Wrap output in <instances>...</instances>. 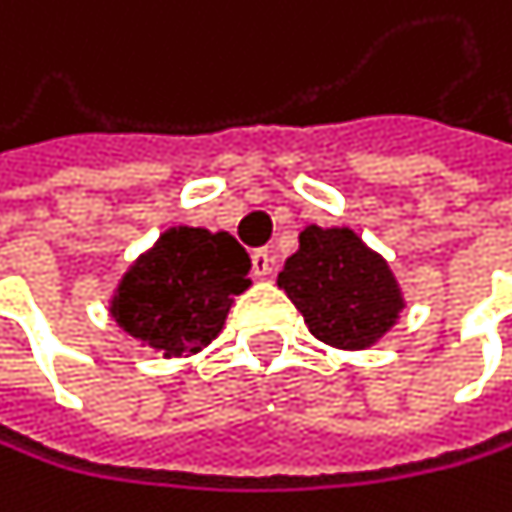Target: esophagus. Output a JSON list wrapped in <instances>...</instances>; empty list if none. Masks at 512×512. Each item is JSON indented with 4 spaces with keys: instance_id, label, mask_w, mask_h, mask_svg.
Masks as SVG:
<instances>
[{
    "instance_id": "obj_1",
    "label": "esophagus",
    "mask_w": 512,
    "mask_h": 512,
    "mask_svg": "<svg viewBox=\"0 0 512 512\" xmlns=\"http://www.w3.org/2000/svg\"><path fill=\"white\" fill-rule=\"evenodd\" d=\"M270 270H273V254L267 248H258L251 254V273L258 280H264V277H270Z\"/></svg>"
}]
</instances>
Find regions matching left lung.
<instances>
[{"instance_id":"left-lung-1","label":"left lung","mask_w":512,"mask_h":512,"mask_svg":"<svg viewBox=\"0 0 512 512\" xmlns=\"http://www.w3.org/2000/svg\"><path fill=\"white\" fill-rule=\"evenodd\" d=\"M277 286L308 330L336 349H368L400 321L403 289L390 264L349 226H305Z\"/></svg>"}]
</instances>
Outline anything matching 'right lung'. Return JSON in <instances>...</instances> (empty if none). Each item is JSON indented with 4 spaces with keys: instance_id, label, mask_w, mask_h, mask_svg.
I'll return each instance as SVG.
<instances>
[{
    "instance_id": "obj_1",
    "label": "right lung",
    "mask_w": 512,
    "mask_h": 512,
    "mask_svg": "<svg viewBox=\"0 0 512 512\" xmlns=\"http://www.w3.org/2000/svg\"><path fill=\"white\" fill-rule=\"evenodd\" d=\"M248 270V254L229 232L172 226L125 270L109 314L163 359L194 355L220 336L235 295L251 286Z\"/></svg>"
}]
</instances>
